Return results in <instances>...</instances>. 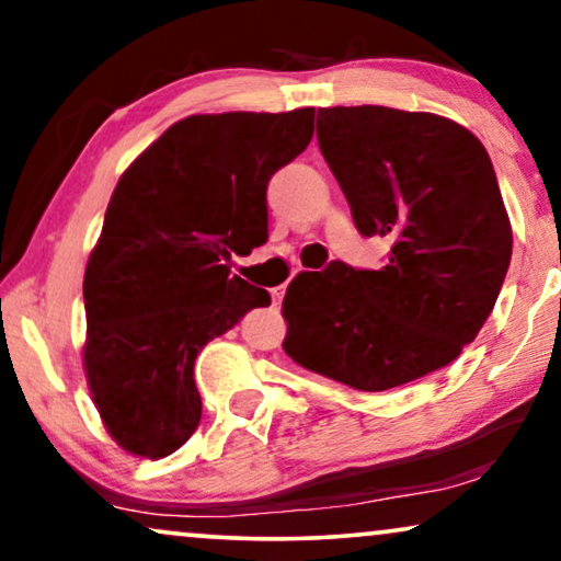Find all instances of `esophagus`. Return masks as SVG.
I'll return each instance as SVG.
<instances>
[{
  "instance_id": "esophagus-1",
  "label": "esophagus",
  "mask_w": 561,
  "mask_h": 561,
  "mask_svg": "<svg viewBox=\"0 0 561 561\" xmlns=\"http://www.w3.org/2000/svg\"><path fill=\"white\" fill-rule=\"evenodd\" d=\"M282 297H285V289H282V287L272 289V300H274V305H282Z\"/></svg>"
}]
</instances>
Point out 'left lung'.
Instances as JSON below:
<instances>
[{"label":"left lung","instance_id":"1","mask_svg":"<svg viewBox=\"0 0 561 561\" xmlns=\"http://www.w3.org/2000/svg\"><path fill=\"white\" fill-rule=\"evenodd\" d=\"M318 146L382 268L333 261L287 287V356L382 392L446 367L495 308L513 251L495 169L459 123L379 104L318 110Z\"/></svg>","mask_w":561,"mask_h":561}]
</instances>
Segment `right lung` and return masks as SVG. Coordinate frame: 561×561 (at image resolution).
Returning <instances> with one entry per match:
<instances>
[{
	"mask_svg": "<svg viewBox=\"0 0 561 561\" xmlns=\"http://www.w3.org/2000/svg\"><path fill=\"white\" fill-rule=\"evenodd\" d=\"M316 110L190 115L125 169L84 272V371L119 449L161 459L197 431L194 358L266 289L230 253L266 241V184L312 138Z\"/></svg>",
	"mask_w": 561,
	"mask_h": 561,
	"instance_id": "obj_1",
	"label": "right lung"
}]
</instances>
